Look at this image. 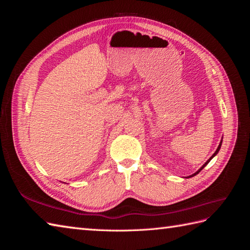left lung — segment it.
<instances>
[{
	"mask_svg": "<svg viewBox=\"0 0 250 250\" xmlns=\"http://www.w3.org/2000/svg\"><path fill=\"white\" fill-rule=\"evenodd\" d=\"M221 144H222V141H221V142H220V144H219V146H218V148H217V150H216V151H215V153H214V154H213V155H211V156H210V157H209V160H208V162H207V163H206V164H204V165H203V166H202V167H201V168H200V169H199V170H198V171H197V172H195V173H194V174H192V175H191V176H188V177H192V176H195V175H196V174H198V173H199V172H200V171H201V170H202V169H203V168H204V167H206V166H207V165H208V163H209V161H210V160H211V158H213V157H214V156H215V155H216V154H217V153H218V152H219V150H220V148H221Z\"/></svg>",
	"mask_w": 250,
	"mask_h": 250,
	"instance_id": "8db88e82",
	"label": "left lung"
}]
</instances>
